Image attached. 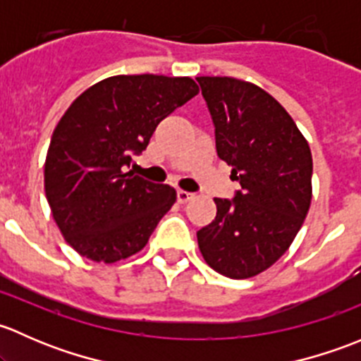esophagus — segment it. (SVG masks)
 Here are the masks:
<instances>
[{
  "label": "esophagus",
  "mask_w": 361,
  "mask_h": 361,
  "mask_svg": "<svg viewBox=\"0 0 361 361\" xmlns=\"http://www.w3.org/2000/svg\"><path fill=\"white\" fill-rule=\"evenodd\" d=\"M192 197H194V194H190V192H187V190H178L176 192V199H178V202H180V204L188 202Z\"/></svg>",
  "instance_id": "esophagus-1"
}]
</instances>
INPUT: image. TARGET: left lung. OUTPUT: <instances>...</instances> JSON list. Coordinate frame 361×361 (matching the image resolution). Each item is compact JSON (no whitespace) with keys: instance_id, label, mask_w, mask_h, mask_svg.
Instances as JSON below:
<instances>
[{"instance_id":"1","label":"left lung","mask_w":361,"mask_h":361,"mask_svg":"<svg viewBox=\"0 0 361 361\" xmlns=\"http://www.w3.org/2000/svg\"><path fill=\"white\" fill-rule=\"evenodd\" d=\"M214 123L218 157L241 190L214 199L216 216L197 232L204 260L220 274L246 279L283 257L312 197V155L288 111L255 83L199 76Z\"/></svg>"}]
</instances>
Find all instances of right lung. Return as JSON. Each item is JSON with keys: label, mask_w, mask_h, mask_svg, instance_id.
Masks as SVG:
<instances>
[{"label": "right lung", "mask_w": 361, "mask_h": 361, "mask_svg": "<svg viewBox=\"0 0 361 361\" xmlns=\"http://www.w3.org/2000/svg\"><path fill=\"white\" fill-rule=\"evenodd\" d=\"M197 92L188 76L116 75L89 87L64 113L47 152L45 194L82 257L115 264L147 246L176 190L127 167L155 127Z\"/></svg>", "instance_id": "1"}]
</instances>
